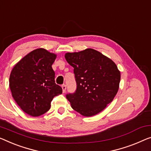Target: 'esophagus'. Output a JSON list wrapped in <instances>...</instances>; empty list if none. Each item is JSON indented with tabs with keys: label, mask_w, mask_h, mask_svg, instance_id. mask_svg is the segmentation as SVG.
Listing matches in <instances>:
<instances>
[{
	"label": "esophagus",
	"mask_w": 151,
	"mask_h": 151,
	"mask_svg": "<svg viewBox=\"0 0 151 151\" xmlns=\"http://www.w3.org/2000/svg\"><path fill=\"white\" fill-rule=\"evenodd\" d=\"M62 88L63 93H65V91H66V85H62Z\"/></svg>",
	"instance_id": "1"
}]
</instances>
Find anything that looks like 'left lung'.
I'll list each match as a JSON object with an SVG mask.
<instances>
[{
    "label": "left lung",
    "instance_id": "8db88e82",
    "mask_svg": "<svg viewBox=\"0 0 151 151\" xmlns=\"http://www.w3.org/2000/svg\"><path fill=\"white\" fill-rule=\"evenodd\" d=\"M65 58L74 68L76 90L66 95L75 111L84 116L102 112L115 97L120 71L111 59L93 49L66 53Z\"/></svg>",
    "mask_w": 151,
    "mask_h": 151
}]
</instances>
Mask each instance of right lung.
<instances>
[{"instance_id":"right-lung-1","label":"right lung","mask_w":151,"mask_h":151,"mask_svg":"<svg viewBox=\"0 0 151 151\" xmlns=\"http://www.w3.org/2000/svg\"><path fill=\"white\" fill-rule=\"evenodd\" d=\"M57 55L43 48L27 54L13 67L9 77L12 96L22 111L39 116L50 109L51 102L62 93L55 83L52 64Z\"/></svg>"}]
</instances>
